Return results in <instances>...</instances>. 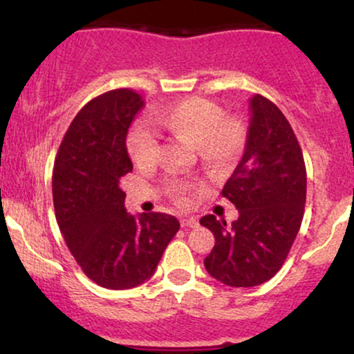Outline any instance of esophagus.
I'll return each instance as SVG.
<instances>
[{"mask_svg": "<svg viewBox=\"0 0 354 354\" xmlns=\"http://www.w3.org/2000/svg\"><path fill=\"white\" fill-rule=\"evenodd\" d=\"M181 226H183V228H196V226H198V219L194 218V216L181 218Z\"/></svg>", "mask_w": 354, "mask_h": 354, "instance_id": "obj_1", "label": "esophagus"}]
</instances>
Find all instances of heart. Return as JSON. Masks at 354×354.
<instances>
[{
	"label": "heart",
	"instance_id": "1",
	"mask_svg": "<svg viewBox=\"0 0 354 354\" xmlns=\"http://www.w3.org/2000/svg\"><path fill=\"white\" fill-rule=\"evenodd\" d=\"M158 121L173 136L196 146L198 156L218 171L233 168L246 149V124L239 118L225 116V111L209 100L198 96L183 100L166 108ZM126 148L136 165L149 166L158 160L160 138L148 124L140 121L129 128ZM165 188L174 203L186 206L198 183L189 178H169Z\"/></svg>",
	"mask_w": 354,
	"mask_h": 354
}]
</instances>
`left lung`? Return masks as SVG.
I'll return each instance as SVG.
<instances>
[{"instance_id":"obj_1","label":"left lung","mask_w":354,"mask_h":354,"mask_svg":"<svg viewBox=\"0 0 354 354\" xmlns=\"http://www.w3.org/2000/svg\"><path fill=\"white\" fill-rule=\"evenodd\" d=\"M248 145L221 194L239 216L200 219L214 234L206 271L218 281L250 288L271 279L283 266L301 226L306 203V168L293 128L273 101L250 100Z\"/></svg>"}]
</instances>
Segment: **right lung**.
<instances>
[{
	"instance_id": "1",
	"label": "right lung",
	"mask_w": 354,
	"mask_h": 354,
	"mask_svg": "<svg viewBox=\"0 0 354 354\" xmlns=\"http://www.w3.org/2000/svg\"><path fill=\"white\" fill-rule=\"evenodd\" d=\"M143 104L126 88L84 104L53 169V203L66 246L83 273L109 290H129L151 278L180 230L171 214L133 216L124 209L120 180L133 169L126 135Z\"/></svg>"
}]
</instances>
